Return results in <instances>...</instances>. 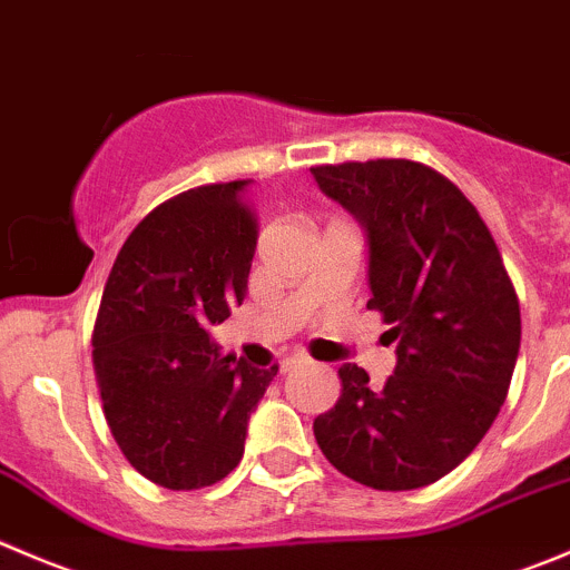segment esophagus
<instances>
[{"label": "esophagus", "mask_w": 570, "mask_h": 570, "mask_svg": "<svg viewBox=\"0 0 570 570\" xmlns=\"http://www.w3.org/2000/svg\"><path fill=\"white\" fill-rule=\"evenodd\" d=\"M301 364H308L306 353H289V356L281 358V373H289V370L301 367Z\"/></svg>", "instance_id": "34e87169"}]
</instances>
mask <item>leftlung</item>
<instances>
[{"mask_svg": "<svg viewBox=\"0 0 570 570\" xmlns=\"http://www.w3.org/2000/svg\"><path fill=\"white\" fill-rule=\"evenodd\" d=\"M312 173L367 228V308L397 340L384 386L342 364L340 401L314 417V440L364 488L434 484L482 443L510 392L521 347L515 286L476 206L438 169L375 158Z\"/></svg>", "mask_w": 570, "mask_h": 570, "instance_id": "obj_1", "label": "left lung"}]
</instances>
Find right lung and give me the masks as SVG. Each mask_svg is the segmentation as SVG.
<instances>
[{
    "label": "right lung",
    "mask_w": 570,
    "mask_h": 570,
    "mask_svg": "<svg viewBox=\"0 0 570 570\" xmlns=\"http://www.w3.org/2000/svg\"><path fill=\"white\" fill-rule=\"evenodd\" d=\"M247 180L206 184L153 208L116 256L91 334L102 412L153 484L200 490L245 454L273 367L223 356L208 325L242 306L258 239Z\"/></svg>",
    "instance_id": "obj_1"
}]
</instances>
